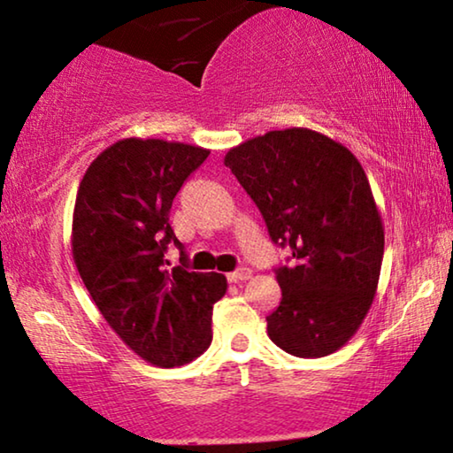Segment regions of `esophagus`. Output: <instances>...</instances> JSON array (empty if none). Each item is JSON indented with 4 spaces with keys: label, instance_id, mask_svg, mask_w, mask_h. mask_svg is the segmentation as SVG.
Returning <instances> with one entry per match:
<instances>
[{
    "label": "esophagus",
    "instance_id": "obj_1",
    "mask_svg": "<svg viewBox=\"0 0 453 453\" xmlns=\"http://www.w3.org/2000/svg\"><path fill=\"white\" fill-rule=\"evenodd\" d=\"M247 278H251V270H247V268H239L228 274V280L231 282H241V280H247Z\"/></svg>",
    "mask_w": 453,
    "mask_h": 453
}]
</instances>
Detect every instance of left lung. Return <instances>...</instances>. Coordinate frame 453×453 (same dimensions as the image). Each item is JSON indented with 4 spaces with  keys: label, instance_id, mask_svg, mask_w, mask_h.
Wrapping results in <instances>:
<instances>
[{
    "label": "left lung",
    "instance_id": "1",
    "mask_svg": "<svg viewBox=\"0 0 453 453\" xmlns=\"http://www.w3.org/2000/svg\"><path fill=\"white\" fill-rule=\"evenodd\" d=\"M225 165L270 239L293 251L274 270L282 299L265 318L270 340L301 358L332 355L363 324L383 259L381 216L361 163L327 135L290 127L231 148Z\"/></svg>",
    "mask_w": 453,
    "mask_h": 453
}]
</instances>
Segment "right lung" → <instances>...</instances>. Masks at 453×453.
<instances>
[{"mask_svg":"<svg viewBox=\"0 0 453 453\" xmlns=\"http://www.w3.org/2000/svg\"><path fill=\"white\" fill-rule=\"evenodd\" d=\"M210 150L126 138L92 160L72 225L76 268L117 336L157 367L191 363L212 342V305L226 293L216 272L166 268L177 191ZM185 259V257H183Z\"/></svg>","mask_w":453,"mask_h":453,"instance_id":"obj_1","label":"right lung"}]
</instances>
